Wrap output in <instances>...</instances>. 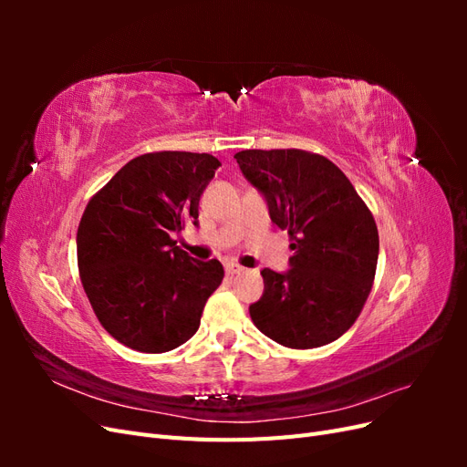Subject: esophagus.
I'll return each mask as SVG.
<instances>
[{"label": "esophagus", "instance_id": "34e87169", "mask_svg": "<svg viewBox=\"0 0 467 467\" xmlns=\"http://www.w3.org/2000/svg\"><path fill=\"white\" fill-rule=\"evenodd\" d=\"M225 273L232 275V276H235V275H244V273H245V268H244V266H239V265H228V266H225Z\"/></svg>", "mask_w": 467, "mask_h": 467}]
</instances>
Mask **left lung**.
<instances>
[{"label": "left lung", "mask_w": 467, "mask_h": 467, "mask_svg": "<svg viewBox=\"0 0 467 467\" xmlns=\"http://www.w3.org/2000/svg\"><path fill=\"white\" fill-rule=\"evenodd\" d=\"M234 158L290 235V268H263L257 329L288 348L333 343L360 316L378 265L372 212L333 161L304 150H244Z\"/></svg>", "instance_id": "obj_1"}]
</instances>
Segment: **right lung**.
<instances>
[{
    "label": "right lung",
    "instance_id": "obj_1",
    "mask_svg": "<svg viewBox=\"0 0 467 467\" xmlns=\"http://www.w3.org/2000/svg\"><path fill=\"white\" fill-rule=\"evenodd\" d=\"M222 163L210 153L155 151L130 160L89 201L78 228V266L97 319L119 343L167 352L201 325L223 278L173 234L199 225V202Z\"/></svg>",
    "mask_w": 467,
    "mask_h": 467
}]
</instances>
